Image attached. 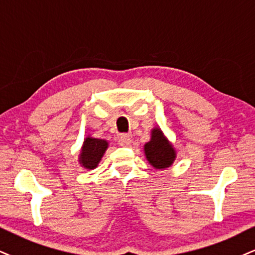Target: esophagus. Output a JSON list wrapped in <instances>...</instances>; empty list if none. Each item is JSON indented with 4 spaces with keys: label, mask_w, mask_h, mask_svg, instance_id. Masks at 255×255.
Returning <instances> with one entry per match:
<instances>
[{
    "label": "esophagus",
    "mask_w": 255,
    "mask_h": 255,
    "mask_svg": "<svg viewBox=\"0 0 255 255\" xmlns=\"http://www.w3.org/2000/svg\"><path fill=\"white\" fill-rule=\"evenodd\" d=\"M131 142H132V139H131V137L128 136V134H123V136L119 137V145L121 146H128L131 144Z\"/></svg>",
    "instance_id": "1"
}]
</instances>
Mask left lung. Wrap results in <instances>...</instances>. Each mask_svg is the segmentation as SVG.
<instances>
[{
    "label": "left lung",
    "instance_id": "obj_1",
    "mask_svg": "<svg viewBox=\"0 0 255 255\" xmlns=\"http://www.w3.org/2000/svg\"><path fill=\"white\" fill-rule=\"evenodd\" d=\"M144 152L147 162L155 169L169 168L176 158L174 146L158 128H152L151 139L144 145Z\"/></svg>",
    "mask_w": 255,
    "mask_h": 255
}]
</instances>
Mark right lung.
Instances as JSON below:
<instances>
[{"mask_svg": "<svg viewBox=\"0 0 255 255\" xmlns=\"http://www.w3.org/2000/svg\"><path fill=\"white\" fill-rule=\"evenodd\" d=\"M108 146V140L90 136L86 137L79 155V163L81 166H84L85 169H90V170L97 168Z\"/></svg>", "mask_w": 255, "mask_h": 255, "instance_id": "add662e5", "label": "right lung"}]
</instances>
